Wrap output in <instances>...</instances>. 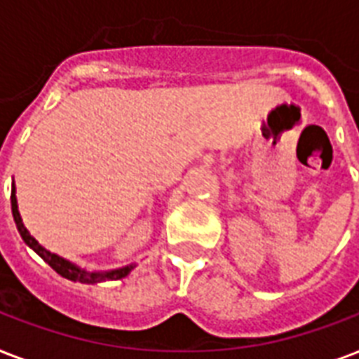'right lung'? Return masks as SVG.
Returning <instances> with one entry per match:
<instances>
[{
  "label": "right lung",
  "instance_id": "obj_1",
  "mask_svg": "<svg viewBox=\"0 0 359 359\" xmlns=\"http://www.w3.org/2000/svg\"><path fill=\"white\" fill-rule=\"evenodd\" d=\"M11 208H13V218L20 236H22L25 244L29 245L31 250L35 251L42 261L48 262L59 276H63V278L67 279H72V281H80V283H100V281H114V279L126 278V276L132 272V268H134L132 264H130V266L119 268V270H111V272H86V270L74 266L72 262L65 261V259H61V257L52 253V251L44 250V248L29 235V231L25 229L24 224H22V218H20L18 212V205H16V196H14V186L13 190H11Z\"/></svg>",
  "mask_w": 359,
  "mask_h": 359
}]
</instances>
